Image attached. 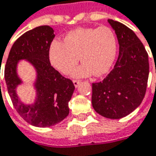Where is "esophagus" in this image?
I'll return each mask as SVG.
<instances>
[{
	"mask_svg": "<svg viewBox=\"0 0 156 156\" xmlns=\"http://www.w3.org/2000/svg\"><path fill=\"white\" fill-rule=\"evenodd\" d=\"M73 84H74V86H75L76 87H78V85L80 84V80H77V79H74V80H73Z\"/></svg>",
	"mask_w": 156,
	"mask_h": 156,
	"instance_id": "34e87169",
	"label": "esophagus"
}]
</instances>
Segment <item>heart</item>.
Wrapping results in <instances>:
<instances>
[{
	"label": "heart",
	"mask_w": 156,
	"mask_h": 156,
	"mask_svg": "<svg viewBox=\"0 0 156 156\" xmlns=\"http://www.w3.org/2000/svg\"><path fill=\"white\" fill-rule=\"evenodd\" d=\"M63 42L53 40L51 43L50 63L61 73L68 74L80 59L83 63L73 71L74 77L105 74L117 54V37L108 27H79L69 32Z\"/></svg>",
	"instance_id": "obj_1"
}]
</instances>
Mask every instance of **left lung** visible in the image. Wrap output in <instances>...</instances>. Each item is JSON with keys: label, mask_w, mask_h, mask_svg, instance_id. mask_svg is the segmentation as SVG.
<instances>
[{"label": "left lung", "mask_w": 156, "mask_h": 156, "mask_svg": "<svg viewBox=\"0 0 156 156\" xmlns=\"http://www.w3.org/2000/svg\"><path fill=\"white\" fill-rule=\"evenodd\" d=\"M117 35L120 51L113 69L103 81L92 84L94 111L109 119H120L142 103L149 75L148 54L134 32L108 20Z\"/></svg>", "instance_id": "8db88e82"}]
</instances>
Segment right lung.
<instances>
[{
	"label": "right lung",
	"instance_id": "1",
	"mask_svg": "<svg viewBox=\"0 0 156 156\" xmlns=\"http://www.w3.org/2000/svg\"><path fill=\"white\" fill-rule=\"evenodd\" d=\"M54 37V30L49 26H40L26 32L13 44L4 69L8 92L16 111L27 122L40 128L53 126L69 115V102L75 89L73 82L50 63L48 51ZM24 58L33 64L37 71V98L31 106L22 104L16 94V87L21 83L16 67Z\"/></svg>",
	"mask_w": 156,
	"mask_h": 156
}]
</instances>
